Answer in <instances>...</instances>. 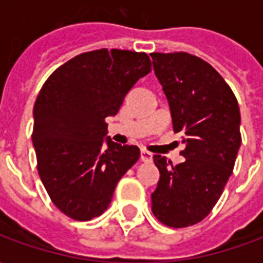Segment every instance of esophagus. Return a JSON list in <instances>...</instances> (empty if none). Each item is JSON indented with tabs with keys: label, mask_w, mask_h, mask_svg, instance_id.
I'll use <instances>...</instances> for the list:
<instances>
[{
	"label": "esophagus",
	"mask_w": 263,
	"mask_h": 263,
	"mask_svg": "<svg viewBox=\"0 0 263 263\" xmlns=\"http://www.w3.org/2000/svg\"><path fill=\"white\" fill-rule=\"evenodd\" d=\"M141 160L145 163L152 162V154H149L148 151H141Z\"/></svg>",
	"instance_id": "esophagus-1"
}]
</instances>
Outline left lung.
<instances>
[{"mask_svg": "<svg viewBox=\"0 0 263 263\" xmlns=\"http://www.w3.org/2000/svg\"><path fill=\"white\" fill-rule=\"evenodd\" d=\"M175 132H182V163L155 155L160 177L152 211L163 224L182 228L210 214L231 176L241 146V114L226 80L193 54L152 53Z\"/></svg>", "mask_w": 263, "mask_h": 263, "instance_id": "left-lung-1", "label": "left lung"}]
</instances>
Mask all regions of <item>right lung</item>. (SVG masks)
Returning a JSON list of instances; mask_svg holds the SVG:
<instances>
[{"instance_id": "right-lung-1", "label": "right lung", "mask_w": 263, "mask_h": 263, "mask_svg": "<svg viewBox=\"0 0 263 263\" xmlns=\"http://www.w3.org/2000/svg\"><path fill=\"white\" fill-rule=\"evenodd\" d=\"M151 71L146 53L100 49L54 70L33 107L37 171L54 205L79 221L108 209L117 183L139 159V148L107 137L126 92Z\"/></svg>"}]
</instances>
